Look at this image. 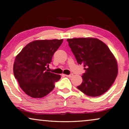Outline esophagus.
Here are the masks:
<instances>
[{
    "mask_svg": "<svg viewBox=\"0 0 129 129\" xmlns=\"http://www.w3.org/2000/svg\"><path fill=\"white\" fill-rule=\"evenodd\" d=\"M66 76L68 77V78H71V77H73V74H70V75H66Z\"/></svg>",
    "mask_w": 129,
    "mask_h": 129,
    "instance_id": "1",
    "label": "esophagus"
}]
</instances>
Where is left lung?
Masks as SVG:
<instances>
[{
  "label": "left lung",
  "mask_w": 129,
  "mask_h": 129,
  "mask_svg": "<svg viewBox=\"0 0 129 129\" xmlns=\"http://www.w3.org/2000/svg\"><path fill=\"white\" fill-rule=\"evenodd\" d=\"M78 64L85 70L77 88L87 95L97 97L110 88L118 74L117 60L103 42L94 38L68 39Z\"/></svg>",
  "instance_id": "left-lung-1"
}]
</instances>
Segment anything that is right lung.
Listing matches in <instances>:
<instances>
[{
  "instance_id": "right-lung-1",
  "label": "right lung",
  "mask_w": 129,
  "mask_h": 129,
  "mask_svg": "<svg viewBox=\"0 0 129 129\" xmlns=\"http://www.w3.org/2000/svg\"><path fill=\"white\" fill-rule=\"evenodd\" d=\"M63 39L36 40L27 44L17 55L13 64V74L22 90L32 98L48 95L61 75L49 72L47 68L53 55Z\"/></svg>"
}]
</instances>
